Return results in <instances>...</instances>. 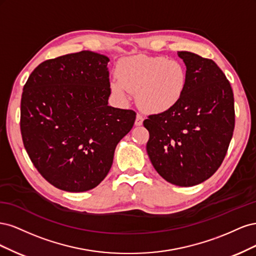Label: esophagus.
<instances>
[{"label":"esophagus","mask_w":256,"mask_h":256,"mask_svg":"<svg viewBox=\"0 0 256 256\" xmlns=\"http://www.w3.org/2000/svg\"><path fill=\"white\" fill-rule=\"evenodd\" d=\"M143 120H144L143 116H142L141 114H138V115H136V122H134L136 126H141L142 124H143Z\"/></svg>","instance_id":"1"}]
</instances>
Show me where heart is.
I'll use <instances>...</instances> for the list:
<instances>
[{
	"instance_id": "obj_1",
	"label": "heart",
	"mask_w": 256,
	"mask_h": 256,
	"mask_svg": "<svg viewBox=\"0 0 256 256\" xmlns=\"http://www.w3.org/2000/svg\"><path fill=\"white\" fill-rule=\"evenodd\" d=\"M110 81L114 95L126 100L136 92L138 106L148 113H162L180 102L187 85V74L182 63L164 56H134L125 58L116 67Z\"/></svg>"
}]
</instances>
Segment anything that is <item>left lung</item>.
Listing matches in <instances>:
<instances>
[{
    "instance_id": "obj_1",
    "label": "left lung",
    "mask_w": 256,
    "mask_h": 256,
    "mask_svg": "<svg viewBox=\"0 0 256 256\" xmlns=\"http://www.w3.org/2000/svg\"><path fill=\"white\" fill-rule=\"evenodd\" d=\"M187 67L184 96L173 109L148 115L146 150L168 182L191 187L212 176L228 152L235 127L234 94L212 60L180 51Z\"/></svg>"
}]
</instances>
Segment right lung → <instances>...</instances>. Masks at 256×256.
Wrapping results in <instances>:
<instances>
[{
	"instance_id": "add662e5",
	"label": "right lung",
	"mask_w": 256,
	"mask_h": 256,
	"mask_svg": "<svg viewBox=\"0 0 256 256\" xmlns=\"http://www.w3.org/2000/svg\"><path fill=\"white\" fill-rule=\"evenodd\" d=\"M102 54L81 51L42 62L21 97L23 145L37 171L54 187L88 191L102 182L136 112L108 106L111 95Z\"/></svg>"
}]
</instances>
